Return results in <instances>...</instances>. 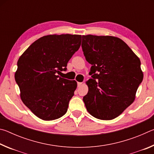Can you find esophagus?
Masks as SVG:
<instances>
[{"label":"esophagus","mask_w":154,"mask_h":154,"mask_svg":"<svg viewBox=\"0 0 154 154\" xmlns=\"http://www.w3.org/2000/svg\"><path fill=\"white\" fill-rule=\"evenodd\" d=\"M82 85V82H77V86L78 87H80Z\"/></svg>","instance_id":"obj_1"}]
</instances>
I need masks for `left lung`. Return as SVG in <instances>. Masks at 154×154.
<instances>
[{
	"label": "left lung",
	"mask_w": 154,
	"mask_h": 154,
	"mask_svg": "<svg viewBox=\"0 0 154 154\" xmlns=\"http://www.w3.org/2000/svg\"><path fill=\"white\" fill-rule=\"evenodd\" d=\"M82 49L92 64L83 100L90 114L103 120L119 116L133 103L143 79L140 61L128 45L112 36H82Z\"/></svg>",
	"instance_id": "obj_1"
}]
</instances>
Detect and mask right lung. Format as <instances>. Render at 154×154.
<instances>
[{"mask_svg": "<svg viewBox=\"0 0 154 154\" xmlns=\"http://www.w3.org/2000/svg\"><path fill=\"white\" fill-rule=\"evenodd\" d=\"M82 36L49 35L35 41L17 61L15 79L24 105L43 120L66 113L76 81L62 78L68 62L80 48Z\"/></svg>", "mask_w": 154, "mask_h": 154, "instance_id": "1", "label": "right lung"}]
</instances>
